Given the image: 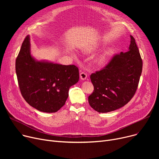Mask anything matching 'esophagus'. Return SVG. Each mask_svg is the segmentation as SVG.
<instances>
[{
	"mask_svg": "<svg viewBox=\"0 0 159 159\" xmlns=\"http://www.w3.org/2000/svg\"><path fill=\"white\" fill-rule=\"evenodd\" d=\"M80 78L81 80H86L87 78V74L84 72H81L80 73Z\"/></svg>",
	"mask_w": 159,
	"mask_h": 159,
	"instance_id": "obj_1",
	"label": "esophagus"
}]
</instances>
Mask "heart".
Here are the masks:
<instances>
[{"label": "heart", "mask_w": 159, "mask_h": 159, "mask_svg": "<svg viewBox=\"0 0 159 159\" xmlns=\"http://www.w3.org/2000/svg\"><path fill=\"white\" fill-rule=\"evenodd\" d=\"M105 59H106V57H105V56H104V55H102V56H101V57L99 58V59H98V62H99L100 64H102V63L104 62Z\"/></svg>", "instance_id": "b5f03b06"}]
</instances>
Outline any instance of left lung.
I'll list each match as a JSON object with an SVG mask.
<instances>
[{"mask_svg":"<svg viewBox=\"0 0 159 159\" xmlns=\"http://www.w3.org/2000/svg\"><path fill=\"white\" fill-rule=\"evenodd\" d=\"M128 51L115 55L102 70L90 75L94 86L88 97L90 106L99 113L115 111L135 95L143 70V61L135 40L130 35Z\"/></svg>","mask_w":159,"mask_h":159,"instance_id":"8db88e82","label":"left lung"}]
</instances>
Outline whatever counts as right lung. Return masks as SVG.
<instances>
[{
	"mask_svg": "<svg viewBox=\"0 0 159 159\" xmlns=\"http://www.w3.org/2000/svg\"><path fill=\"white\" fill-rule=\"evenodd\" d=\"M30 37L22 43L15 62L21 94L31 106L46 113H55L65 104L70 88L78 82L79 68L37 61L30 52Z\"/></svg>",
	"mask_w": 159,
	"mask_h": 159,
	"instance_id": "obj_1",
	"label": "right lung"
}]
</instances>
